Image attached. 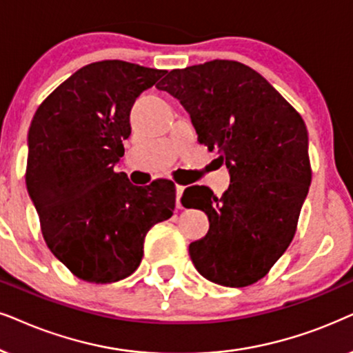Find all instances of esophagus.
<instances>
[{
    "instance_id": "obj_1",
    "label": "esophagus",
    "mask_w": 353,
    "mask_h": 353,
    "mask_svg": "<svg viewBox=\"0 0 353 353\" xmlns=\"http://www.w3.org/2000/svg\"><path fill=\"white\" fill-rule=\"evenodd\" d=\"M183 191H185V186L176 185V208H178V209H183V205H181V196H183Z\"/></svg>"
}]
</instances>
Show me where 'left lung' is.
<instances>
[{
  "mask_svg": "<svg viewBox=\"0 0 353 353\" xmlns=\"http://www.w3.org/2000/svg\"><path fill=\"white\" fill-rule=\"evenodd\" d=\"M155 87L180 100L198 143L217 150L230 172L221 198L199 186L185 204L209 217L208 235L190 245L194 268L219 285L258 282L294 240L308 194L303 118L259 72L232 59L172 70Z\"/></svg>",
  "mask_w": 353,
  "mask_h": 353,
  "instance_id": "1",
  "label": "left lung"
}]
</instances>
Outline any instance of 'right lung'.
<instances>
[{
	"instance_id": "1",
	"label": "right lung",
	"mask_w": 353,
	"mask_h": 353,
	"mask_svg": "<svg viewBox=\"0 0 353 353\" xmlns=\"http://www.w3.org/2000/svg\"><path fill=\"white\" fill-rule=\"evenodd\" d=\"M165 72L121 59L90 63L32 118L27 191L45 243L81 281L131 276L144 256L145 233L175 209L173 181L134 186L113 170L131 134L132 103Z\"/></svg>"
}]
</instances>
